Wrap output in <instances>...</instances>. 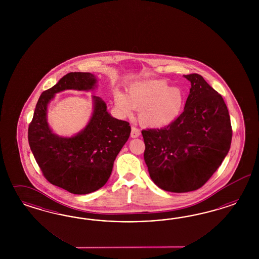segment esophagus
<instances>
[{
    "label": "esophagus",
    "mask_w": 259,
    "mask_h": 259,
    "mask_svg": "<svg viewBox=\"0 0 259 259\" xmlns=\"http://www.w3.org/2000/svg\"><path fill=\"white\" fill-rule=\"evenodd\" d=\"M140 136H141V130H140L139 128L133 126V127H132V130H131V137H132L133 139H136V138H139Z\"/></svg>",
    "instance_id": "1"
}]
</instances>
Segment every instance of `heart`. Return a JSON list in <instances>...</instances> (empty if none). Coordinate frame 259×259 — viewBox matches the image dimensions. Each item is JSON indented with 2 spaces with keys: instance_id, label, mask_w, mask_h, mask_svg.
Listing matches in <instances>:
<instances>
[{
  "instance_id": "b5f03b06",
  "label": "heart",
  "mask_w": 259,
  "mask_h": 259,
  "mask_svg": "<svg viewBox=\"0 0 259 259\" xmlns=\"http://www.w3.org/2000/svg\"><path fill=\"white\" fill-rule=\"evenodd\" d=\"M114 101L123 115H130L133 108L140 110V120L144 125L163 127L181 116L186 103V94L164 80L144 79L134 82L128 95L116 90Z\"/></svg>"
}]
</instances>
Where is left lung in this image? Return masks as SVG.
<instances>
[{"label": "left lung", "instance_id": "obj_1", "mask_svg": "<svg viewBox=\"0 0 259 259\" xmlns=\"http://www.w3.org/2000/svg\"><path fill=\"white\" fill-rule=\"evenodd\" d=\"M184 78L191 88L181 116L164 128L141 131L150 178L172 193L203 186L227 156L233 134L221 95L198 74Z\"/></svg>", "mask_w": 259, "mask_h": 259}]
</instances>
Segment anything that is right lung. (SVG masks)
<instances>
[{"mask_svg":"<svg viewBox=\"0 0 259 259\" xmlns=\"http://www.w3.org/2000/svg\"><path fill=\"white\" fill-rule=\"evenodd\" d=\"M97 82V77L88 72L66 74L40 95L28 127L29 146L45 178L75 195L92 193L107 182L131 127L113 118L104 101L92 96L93 113L87 126L72 137H60L48 124L47 107L57 93L93 90Z\"/></svg>","mask_w":259,"mask_h":259,"instance_id":"obj_1","label":"right lung"}]
</instances>
